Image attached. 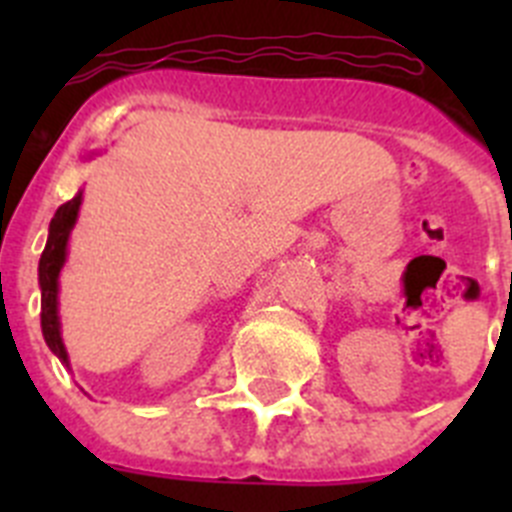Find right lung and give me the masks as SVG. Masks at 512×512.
I'll use <instances>...</instances> for the list:
<instances>
[{
  "label": "right lung",
  "instance_id": "1",
  "mask_svg": "<svg viewBox=\"0 0 512 512\" xmlns=\"http://www.w3.org/2000/svg\"><path fill=\"white\" fill-rule=\"evenodd\" d=\"M81 207V192L74 200L61 205L56 210L48 228V243L43 248L38 264V282H40V328L43 338L53 354L61 359V364L69 366V354L63 346L61 338V320H58V274L66 264V246H69V235L76 225Z\"/></svg>",
  "mask_w": 512,
  "mask_h": 512
}]
</instances>
